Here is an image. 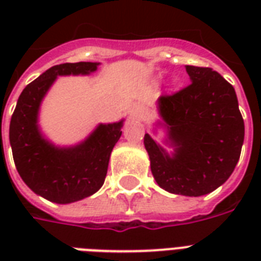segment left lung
Returning <instances> with one entry per match:
<instances>
[{
  "label": "left lung",
  "instance_id": "left-lung-1",
  "mask_svg": "<svg viewBox=\"0 0 261 261\" xmlns=\"http://www.w3.org/2000/svg\"><path fill=\"white\" fill-rule=\"evenodd\" d=\"M191 84L159 98V112L174 153L169 155L149 134L143 143L151 173L161 188L202 196L222 186L239 163L244 119L234 88L210 67L186 66Z\"/></svg>",
  "mask_w": 261,
  "mask_h": 261
}]
</instances>
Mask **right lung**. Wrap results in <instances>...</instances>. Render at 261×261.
<instances>
[{"mask_svg":"<svg viewBox=\"0 0 261 261\" xmlns=\"http://www.w3.org/2000/svg\"><path fill=\"white\" fill-rule=\"evenodd\" d=\"M97 62L61 63L28 84L10 119L9 141L22 181L47 200L66 204L88 198L104 184L111 151L122 135L123 120L98 127L77 146L57 147L38 127L39 107L58 75L89 74Z\"/></svg>","mask_w":261,"mask_h":261,"instance_id":"right-lung-1","label":"right lung"}]
</instances>
